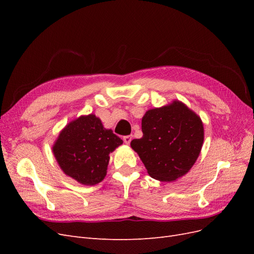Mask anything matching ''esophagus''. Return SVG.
<instances>
[{
	"label": "esophagus",
	"mask_w": 254,
	"mask_h": 254,
	"mask_svg": "<svg viewBox=\"0 0 254 254\" xmlns=\"http://www.w3.org/2000/svg\"><path fill=\"white\" fill-rule=\"evenodd\" d=\"M131 139H132V136L131 135H125V136H123V141L125 142V144H130V142H131Z\"/></svg>",
	"instance_id": "obj_1"
}]
</instances>
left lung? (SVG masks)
Here are the masks:
<instances>
[{
  "mask_svg": "<svg viewBox=\"0 0 254 254\" xmlns=\"http://www.w3.org/2000/svg\"><path fill=\"white\" fill-rule=\"evenodd\" d=\"M141 139L130 143L151 178L175 181L196 162L203 144L201 119L179 101L146 111Z\"/></svg>",
  "mask_w": 254,
  "mask_h": 254,
  "instance_id": "left-lung-1",
  "label": "left lung"
}]
</instances>
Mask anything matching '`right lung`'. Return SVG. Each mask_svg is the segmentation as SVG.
Listing matches in <instances>:
<instances>
[{"label": "right lung", "mask_w": 254, "mask_h": 254, "mask_svg": "<svg viewBox=\"0 0 254 254\" xmlns=\"http://www.w3.org/2000/svg\"><path fill=\"white\" fill-rule=\"evenodd\" d=\"M122 144L95 114L81 115L61 130L53 153L66 176L84 186H95L106 177L109 153Z\"/></svg>", "instance_id": "right-lung-1"}]
</instances>
